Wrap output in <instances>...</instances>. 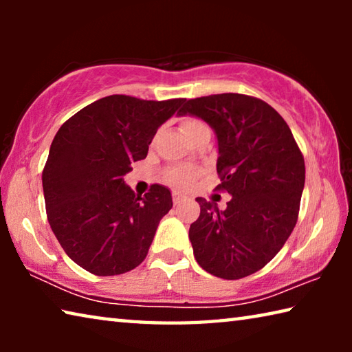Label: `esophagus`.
I'll return each mask as SVG.
<instances>
[{"label":"esophagus","mask_w":352,"mask_h":352,"mask_svg":"<svg viewBox=\"0 0 352 352\" xmlns=\"http://www.w3.org/2000/svg\"><path fill=\"white\" fill-rule=\"evenodd\" d=\"M172 200H174V205L178 206V205H182V204H186L189 199L186 197V195H183L180 192H174V194H172Z\"/></svg>","instance_id":"34e87169"}]
</instances>
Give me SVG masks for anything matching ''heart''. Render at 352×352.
Instances as JSON below:
<instances>
[{
  "instance_id": "b5f03b06",
  "label": "heart",
  "mask_w": 352,
  "mask_h": 352,
  "mask_svg": "<svg viewBox=\"0 0 352 352\" xmlns=\"http://www.w3.org/2000/svg\"><path fill=\"white\" fill-rule=\"evenodd\" d=\"M205 122H201L200 119L195 118H186L182 122V130L183 133L188 136L192 135L195 130L204 127ZM199 175V170L194 168H188V166H175V168H170L166 170L164 178L166 182L175 188H188L190 183L195 180V177Z\"/></svg>"
}]
</instances>
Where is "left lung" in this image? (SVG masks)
Returning a JSON list of instances; mask_svg holds the SVG:
<instances>
[{
	"label": "left lung",
	"mask_w": 352,
	"mask_h": 352,
	"mask_svg": "<svg viewBox=\"0 0 352 352\" xmlns=\"http://www.w3.org/2000/svg\"><path fill=\"white\" fill-rule=\"evenodd\" d=\"M178 113L197 116L214 129L216 189L231 194L223 211L195 199L200 216L189 228L195 261L217 278H245L269 264L295 228L305 158L287 122L258 98L211 94L184 100Z\"/></svg>",
	"instance_id": "8db88e82"
}]
</instances>
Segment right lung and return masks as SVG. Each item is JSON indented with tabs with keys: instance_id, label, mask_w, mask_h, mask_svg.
<instances>
[{
	"instance_id": "add662e5",
	"label": "right lung",
	"mask_w": 352,
	"mask_h": 352,
	"mask_svg": "<svg viewBox=\"0 0 352 352\" xmlns=\"http://www.w3.org/2000/svg\"><path fill=\"white\" fill-rule=\"evenodd\" d=\"M183 102L111 94L58 129L41 175L46 214L65 253L82 269L113 276L146 259L172 195L152 184L141 197L122 177L147 157L158 127Z\"/></svg>"
}]
</instances>
